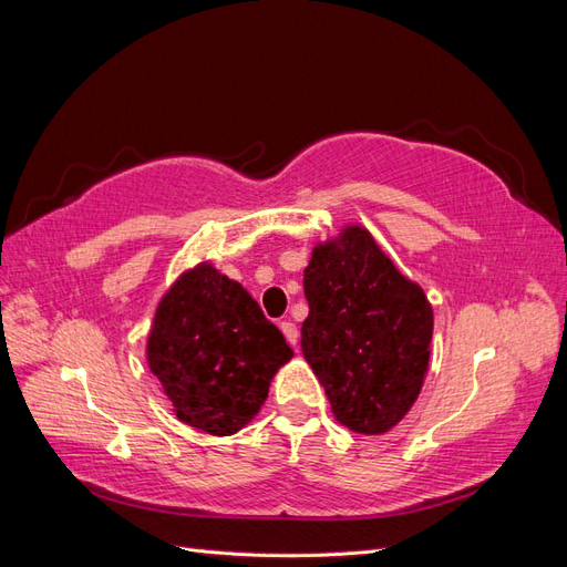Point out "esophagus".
Returning <instances> with one entry per match:
<instances>
[{
    "label": "esophagus",
    "mask_w": 567,
    "mask_h": 567,
    "mask_svg": "<svg viewBox=\"0 0 567 567\" xmlns=\"http://www.w3.org/2000/svg\"><path fill=\"white\" fill-rule=\"evenodd\" d=\"M279 329H281V333L286 336V340H288V346H298V326L293 323V321H281L279 323Z\"/></svg>",
    "instance_id": "obj_1"
}]
</instances>
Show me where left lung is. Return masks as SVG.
I'll list each match as a JSON object with an SVG mask.
<instances>
[{"label":"left lung","mask_w":567,"mask_h":567,"mask_svg":"<svg viewBox=\"0 0 567 567\" xmlns=\"http://www.w3.org/2000/svg\"><path fill=\"white\" fill-rule=\"evenodd\" d=\"M302 284L310 315L300 346L336 421L362 435L390 431L423 385L431 302L359 227L315 248Z\"/></svg>","instance_id":"obj_1"}]
</instances>
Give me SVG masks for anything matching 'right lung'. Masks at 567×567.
Masks as SVG:
<instances>
[{
  "label": "right lung",
  "mask_w": 567,
  "mask_h": 567,
  "mask_svg": "<svg viewBox=\"0 0 567 567\" xmlns=\"http://www.w3.org/2000/svg\"><path fill=\"white\" fill-rule=\"evenodd\" d=\"M146 354L179 421L231 435L260 411L293 350L241 286L200 265L161 300Z\"/></svg>",
  "instance_id": "add662e5"
}]
</instances>
